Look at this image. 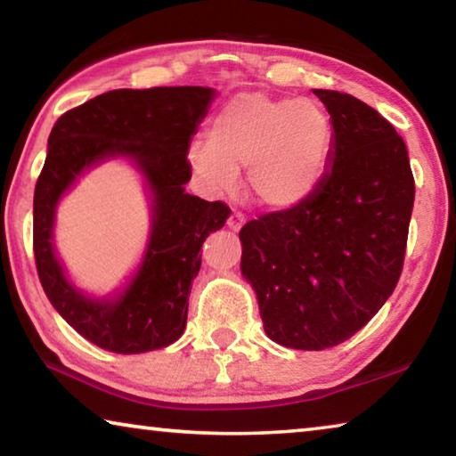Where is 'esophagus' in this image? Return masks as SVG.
I'll return each instance as SVG.
<instances>
[{"mask_svg": "<svg viewBox=\"0 0 456 456\" xmlns=\"http://www.w3.org/2000/svg\"><path fill=\"white\" fill-rule=\"evenodd\" d=\"M243 223H245V215L241 211H233L227 219V227L233 229V231H239L243 227Z\"/></svg>", "mask_w": 456, "mask_h": 456, "instance_id": "1", "label": "esophagus"}]
</instances>
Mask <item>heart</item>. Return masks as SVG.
<instances>
[{
    "mask_svg": "<svg viewBox=\"0 0 456 456\" xmlns=\"http://www.w3.org/2000/svg\"><path fill=\"white\" fill-rule=\"evenodd\" d=\"M331 142L328 112L314 100L245 92L221 108L189 159L215 191L233 189L239 168L249 167L251 197L267 209H291L320 184Z\"/></svg>",
    "mask_w": 456,
    "mask_h": 456,
    "instance_id": "obj_1",
    "label": "heart"
}]
</instances>
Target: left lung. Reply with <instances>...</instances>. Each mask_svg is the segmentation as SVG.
Listing matches in <instances>:
<instances>
[{"label": "left lung", "mask_w": 456, "mask_h": 456, "mask_svg": "<svg viewBox=\"0 0 456 456\" xmlns=\"http://www.w3.org/2000/svg\"><path fill=\"white\" fill-rule=\"evenodd\" d=\"M314 94L334 126L331 167L304 203L239 231L265 334L293 350L331 348L374 318L403 273L414 205L395 126L346 92Z\"/></svg>", "instance_id": "8db88e82"}]
</instances>
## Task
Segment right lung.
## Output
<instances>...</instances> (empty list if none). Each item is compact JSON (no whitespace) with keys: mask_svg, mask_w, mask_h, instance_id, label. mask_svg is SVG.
Segmentation results:
<instances>
[{"mask_svg":"<svg viewBox=\"0 0 456 456\" xmlns=\"http://www.w3.org/2000/svg\"><path fill=\"white\" fill-rule=\"evenodd\" d=\"M213 90L159 86L110 90L61 114L34 192V257L45 296L80 336L117 354L165 348L187 326L189 293L200 267V245L231 215L223 200L184 192L191 179V136L205 118ZM133 158L155 195L150 251L117 303L90 300L67 283L53 256L57 199L84 167L106 156Z\"/></svg>","mask_w":456,"mask_h":456,"instance_id":"add662e5","label":"right lung"}]
</instances>
